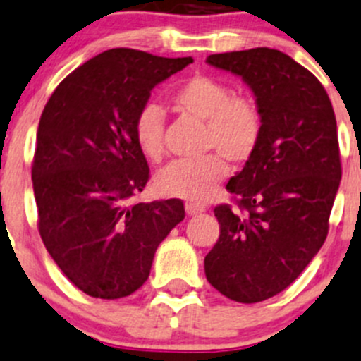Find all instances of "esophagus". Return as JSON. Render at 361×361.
<instances>
[{"label":"esophagus","mask_w":361,"mask_h":361,"mask_svg":"<svg viewBox=\"0 0 361 361\" xmlns=\"http://www.w3.org/2000/svg\"><path fill=\"white\" fill-rule=\"evenodd\" d=\"M185 211H187L188 214H201V213H204V211H206V206H204V204H201V202H187L185 204Z\"/></svg>","instance_id":"esophagus-1"}]
</instances>
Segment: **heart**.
I'll return each instance as SVG.
<instances>
[{"instance_id": "1", "label": "heart", "mask_w": 361, "mask_h": 361, "mask_svg": "<svg viewBox=\"0 0 361 361\" xmlns=\"http://www.w3.org/2000/svg\"><path fill=\"white\" fill-rule=\"evenodd\" d=\"M174 110L206 123L204 148L218 150L195 160H176L155 178V187L167 197L188 201L207 199L227 178L228 160L243 164L257 152L264 134L260 104L248 94H234L231 85L206 75L181 82L171 94ZM137 150L150 162L164 157V113L145 104L133 123Z\"/></svg>"}]
</instances>
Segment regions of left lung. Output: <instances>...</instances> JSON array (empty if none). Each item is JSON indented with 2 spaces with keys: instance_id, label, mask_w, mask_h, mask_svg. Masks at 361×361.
Returning <instances> with one entry per match:
<instances>
[{
  "instance_id": "obj_1",
  "label": "left lung",
  "mask_w": 361,
  "mask_h": 361,
  "mask_svg": "<svg viewBox=\"0 0 361 361\" xmlns=\"http://www.w3.org/2000/svg\"><path fill=\"white\" fill-rule=\"evenodd\" d=\"M207 64L241 76L264 115L257 152L227 183L239 209L214 207L220 238L204 258L218 292L255 304L288 288L325 243L342 176L337 122L319 80L279 50L213 54Z\"/></svg>"
}]
</instances>
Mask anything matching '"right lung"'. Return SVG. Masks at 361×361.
Wrapping results in <instances>:
<instances>
[{"label":"right lung","instance_id":"1","mask_svg":"<svg viewBox=\"0 0 361 361\" xmlns=\"http://www.w3.org/2000/svg\"><path fill=\"white\" fill-rule=\"evenodd\" d=\"M190 63L106 50L69 73L45 104L31 169L38 231L90 297L115 300L143 286L159 245L185 218L180 199L130 202L150 178L133 123L152 89Z\"/></svg>","mask_w":361,"mask_h":361}]
</instances>
